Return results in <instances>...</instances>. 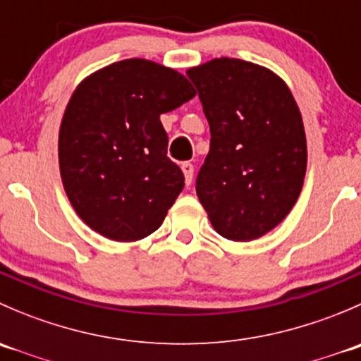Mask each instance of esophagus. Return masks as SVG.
Returning a JSON list of instances; mask_svg holds the SVG:
<instances>
[{
	"label": "esophagus",
	"instance_id": "obj_1",
	"mask_svg": "<svg viewBox=\"0 0 361 361\" xmlns=\"http://www.w3.org/2000/svg\"><path fill=\"white\" fill-rule=\"evenodd\" d=\"M181 171H183L185 183H187V187H188V185L192 183V180H194V166H192L190 162H183L181 164Z\"/></svg>",
	"mask_w": 361,
	"mask_h": 361
}]
</instances>
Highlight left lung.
Returning a JSON list of instances; mask_svg holds the SVG:
<instances>
[{"mask_svg": "<svg viewBox=\"0 0 361 361\" xmlns=\"http://www.w3.org/2000/svg\"><path fill=\"white\" fill-rule=\"evenodd\" d=\"M187 75L211 130L195 185L199 201L225 239L262 238L288 216L304 185L307 145L293 94L269 68L234 57Z\"/></svg>", "mask_w": 361, "mask_h": 361, "instance_id": "1", "label": "left lung"}]
</instances>
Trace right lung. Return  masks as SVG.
<instances>
[{"instance_id":"obj_1","label":"right lung","mask_w":361,"mask_h":361,"mask_svg":"<svg viewBox=\"0 0 361 361\" xmlns=\"http://www.w3.org/2000/svg\"><path fill=\"white\" fill-rule=\"evenodd\" d=\"M194 96L181 73L148 59L118 61L78 83L61 122L59 169L94 232L134 243L162 225L185 176L167 157L160 115Z\"/></svg>"}]
</instances>
